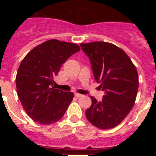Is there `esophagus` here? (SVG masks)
<instances>
[{"instance_id": "1", "label": "esophagus", "mask_w": 156, "mask_h": 156, "mask_svg": "<svg viewBox=\"0 0 156 156\" xmlns=\"http://www.w3.org/2000/svg\"><path fill=\"white\" fill-rule=\"evenodd\" d=\"M82 96H83V95L80 94H78V93H76V94H75V97L77 98H78L82 97Z\"/></svg>"}]
</instances>
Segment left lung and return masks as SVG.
Wrapping results in <instances>:
<instances>
[{
  "mask_svg": "<svg viewBox=\"0 0 156 156\" xmlns=\"http://www.w3.org/2000/svg\"><path fill=\"white\" fill-rule=\"evenodd\" d=\"M80 47L90 59L95 80L105 91L100 101L90 96L87 119L100 129L115 127L135 103L139 85L137 69L126 52L112 44L95 41Z\"/></svg>",
  "mask_w": 156,
  "mask_h": 156,
  "instance_id": "1",
  "label": "left lung"
}]
</instances>
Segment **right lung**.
<instances>
[{
  "label": "right lung",
  "mask_w": 156,
  "mask_h": 156,
  "mask_svg": "<svg viewBox=\"0 0 156 156\" xmlns=\"http://www.w3.org/2000/svg\"><path fill=\"white\" fill-rule=\"evenodd\" d=\"M80 50L72 43L49 40L32 49L19 66L16 78L18 97L27 115L40 124L49 125L64 115L74 98L53 87L62 65Z\"/></svg>",
  "instance_id": "right-lung-1"
}]
</instances>
